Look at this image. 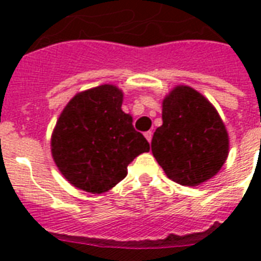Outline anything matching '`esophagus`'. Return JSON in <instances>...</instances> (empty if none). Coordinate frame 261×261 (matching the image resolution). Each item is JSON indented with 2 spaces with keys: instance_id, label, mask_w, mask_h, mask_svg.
Returning a JSON list of instances; mask_svg holds the SVG:
<instances>
[{
  "instance_id": "34e87169",
  "label": "esophagus",
  "mask_w": 261,
  "mask_h": 261,
  "mask_svg": "<svg viewBox=\"0 0 261 261\" xmlns=\"http://www.w3.org/2000/svg\"><path fill=\"white\" fill-rule=\"evenodd\" d=\"M145 138L147 139V142L150 143L151 138H153V133H151V131H146V133H145Z\"/></svg>"
}]
</instances>
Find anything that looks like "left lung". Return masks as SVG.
Listing matches in <instances>:
<instances>
[{
	"label": "left lung",
	"mask_w": 261,
	"mask_h": 261,
	"mask_svg": "<svg viewBox=\"0 0 261 261\" xmlns=\"http://www.w3.org/2000/svg\"><path fill=\"white\" fill-rule=\"evenodd\" d=\"M151 151L173 181L196 187L218 173L229 154V135L215 107L187 85L163 100V126L154 131Z\"/></svg>",
	"instance_id": "1"
}]
</instances>
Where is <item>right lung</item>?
<instances>
[{"instance_id":"add662e5","label":"right lung","mask_w":261,"mask_h":261,"mask_svg":"<svg viewBox=\"0 0 261 261\" xmlns=\"http://www.w3.org/2000/svg\"><path fill=\"white\" fill-rule=\"evenodd\" d=\"M123 92L100 85L80 92L59 115L51 154L73 187L90 194L110 191L127 176L128 164L150 150L149 142L122 111Z\"/></svg>"}]
</instances>
